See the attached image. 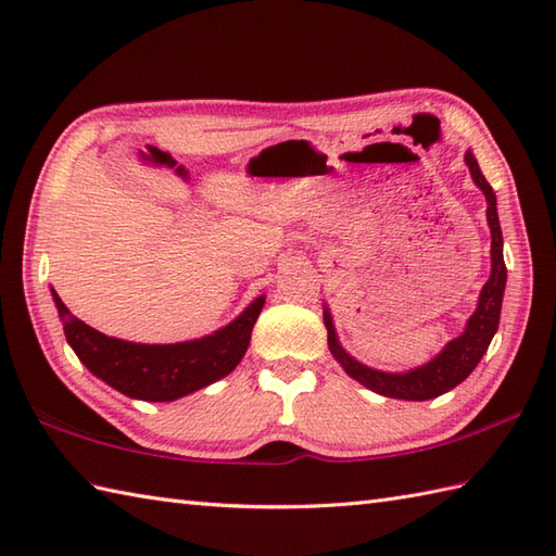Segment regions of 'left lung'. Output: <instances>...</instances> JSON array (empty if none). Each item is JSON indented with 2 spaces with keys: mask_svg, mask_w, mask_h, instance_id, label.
<instances>
[{
  "mask_svg": "<svg viewBox=\"0 0 556 556\" xmlns=\"http://www.w3.org/2000/svg\"><path fill=\"white\" fill-rule=\"evenodd\" d=\"M466 164L476 186L488 198V224L492 231V251H490L492 275L488 279V285L480 291L478 308L473 315H470L466 332L456 337L454 341H448L440 356L420 365L416 370L380 372L358 363L356 358H351L349 353L341 349L332 317H329V311L325 308L327 344H329V351H332V356L341 363V368H344L353 380H358L361 384H365L382 396L406 399V401H428L448 392V389H454L456 384L464 382L466 377L476 370V365L480 363L482 356H485L490 341L500 327L502 299H504V287H506V265H504V253H502L504 241H502V227L497 217V195H494L492 186L488 184L485 176H482L478 160L473 157V152L470 150L466 152Z\"/></svg>",
  "mask_w": 556,
  "mask_h": 556,
  "instance_id": "left-lung-1",
  "label": "left lung"
}]
</instances>
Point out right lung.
<instances>
[{
	"mask_svg": "<svg viewBox=\"0 0 556 556\" xmlns=\"http://www.w3.org/2000/svg\"><path fill=\"white\" fill-rule=\"evenodd\" d=\"M52 296L66 341L80 363L116 392L143 401L181 399L229 375L248 351L253 325L265 305V296L255 299L233 323L203 339L184 344H134L78 320L54 289Z\"/></svg>",
	"mask_w": 556,
	"mask_h": 556,
	"instance_id": "1",
	"label": "right lung"
}]
</instances>
